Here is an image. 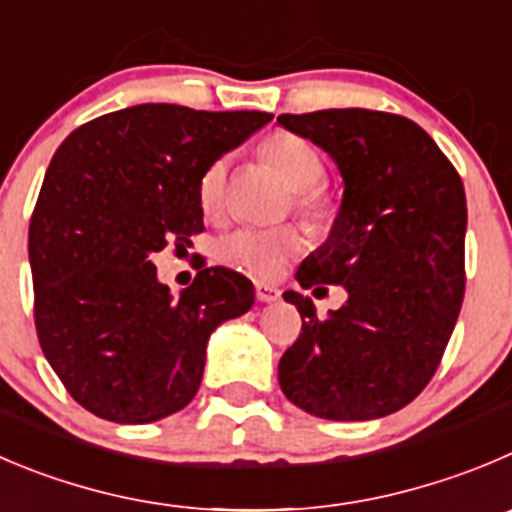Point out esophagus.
<instances>
[{"label": "esophagus", "mask_w": 512, "mask_h": 512, "mask_svg": "<svg viewBox=\"0 0 512 512\" xmlns=\"http://www.w3.org/2000/svg\"><path fill=\"white\" fill-rule=\"evenodd\" d=\"M281 291L276 289V286L271 284H264V281H256V299L264 301V304H274V301H279Z\"/></svg>", "instance_id": "34e87169"}]
</instances>
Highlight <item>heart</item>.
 Masks as SVG:
<instances>
[{
  "mask_svg": "<svg viewBox=\"0 0 512 512\" xmlns=\"http://www.w3.org/2000/svg\"><path fill=\"white\" fill-rule=\"evenodd\" d=\"M266 163L281 175L286 186L299 193V206L311 218H324L326 206L314 188L324 178V160L309 140L291 133H274L261 145ZM228 160L218 158L198 178V206L206 216H221L226 206ZM304 251V236L294 226L236 228L218 241V259L259 279H274L294 256Z\"/></svg>",
  "mask_w": 512,
  "mask_h": 512,
  "instance_id": "obj_1",
  "label": "heart"
}]
</instances>
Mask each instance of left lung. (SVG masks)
<instances>
[{
    "mask_svg": "<svg viewBox=\"0 0 512 512\" xmlns=\"http://www.w3.org/2000/svg\"><path fill=\"white\" fill-rule=\"evenodd\" d=\"M342 175L329 238L296 271L304 289L342 284L319 319L299 291L284 299L301 334L279 362L291 405L321 420L364 422L410 405L445 352L465 296V188L435 140L402 115L319 110L279 115Z\"/></svg>",
    "mask_w": 512,
    "mask_h": 512,
    "instance_id": "1",
    "label": "left lung"
}]
</instances>
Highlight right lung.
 I'll return each instance as SVG.
<instances>
[{
	"instance_id": "obj_1",
	"label": "right lung",
	"mask_w": 512,
	"mask_h": 512,
	"mask_svg": "<svg viewBox=\"0 0 512 512\" xmlns=\"http://www.w3.org/2000/svg\"><path fill=\"white\" fill-rule=\"evenodd\" d=\"M274 115L145 102L77 128L57 148L29 223L42 352L85 410L120 425L163 420L196 397L216 326L253 284L201 269L180 296L150 261L203 231L198 178Z\"/></svg>"
}]
</instances>
